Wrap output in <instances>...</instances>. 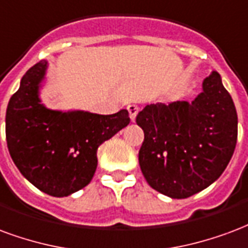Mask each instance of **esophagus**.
I'll return each instance as SVG.
<instances>
[{"instance_id": "obj_1", "label": "esophagus", "mask_w": 248, "mask_h": 248, "mask_svg": "<svg viewBox=\"0 0 248 248\" xmlns=\"http://www.w3.org/2000/svg\"><path fill=\"white\" fill-rule=\"evenodd\" d=\"M128 112H129V117H131L132 122H135L136 120L137 113H139V107L136 104H129L128 106Z\"/></svg>"}]
</instances>
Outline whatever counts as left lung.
Instances as JSON below:
<instances>
[{
	"label": "left lung",
	"mask_w": 248,
	"mask_h": 248,
	"mask_svg": "<svg viewBox=\"0 0 248 248\" xmlns=\"http://www.w3.org/2000/svg\"><path fill=\"white\" fill-rule=\"evenodd\" d=\"M193 102L149 104L136 117L144 131L139 162L146 182L187 198L217 181L235 151L238 115L220 75L211 72Z\"/></svg>",
	"instance_id": "obj_1"
}]
</instances>
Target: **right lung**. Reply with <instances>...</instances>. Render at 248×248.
Returning <instances> with one entry per match:
<instances>
[{
    "label": "right lung",
    "mask_w": 248,
    "mask_h": 248,
    "mask_svg": "<svg viewBox=\"0 0 248 248\" xmlns=\"http://www.w3.org/2000/svg\"><path fill=\"white\" fill-rule=\"evenodd\" d=\"M47 62L29 68L6 109V142L22 176L52 197H66L90 184L96 152L131 122L126 109L113 115L52 111L41 104L38 91Z\"/></svg>",
    "instance_id": "obj_1"
}]
</instances>
